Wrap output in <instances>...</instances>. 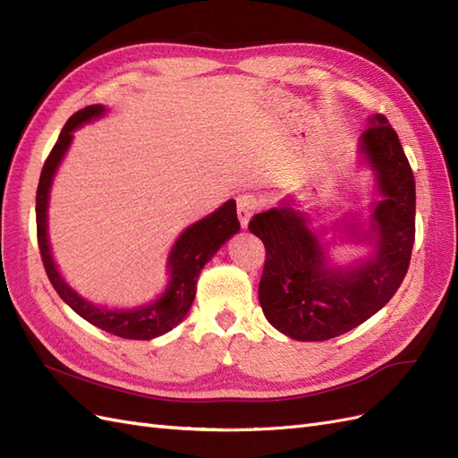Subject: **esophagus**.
Masks as SVG:
<instances>
[{
  "label": "esophagus",
  "instance_id": "esophagus-1",
  "mask_svg": "<svg viewBox=\"0 0 458 458\" xmlns=\"http://www.w3.org/2000/svg\"><path fill=\"white\" fill-rule=\"evenodd\" d=\"M259 207H260V201L257 199V195H253V193L238 195V216H240V222L243 228L250 225V218L255 215Z\"/></svg>",
  "mask_w": 458,
  "mask_h": 458
}]
</instances>
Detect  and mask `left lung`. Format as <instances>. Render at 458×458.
Here are the masks:
<instances>
[{
    "mask_svg": "<svg viewBox=\"0 0 458 458\" xmlns=\"http://www.w3.org/2000/svg\"><path fill=\"white\" fill-rule=\"evenodd\" d=\"M360 149L384 195L372 215L377 253L351 272H330L320 243L292 207L270 208L250 220L267 259L259 301L267 320L299 342L337 337L376 315L403 284L414 245V174L399 136L384 114L370 119Z\"/></svg>",
    "mask_w": 458,
    "mask_h": 458,
    "instance_id": "1",
    "label": "left lung"
}]
</instances>
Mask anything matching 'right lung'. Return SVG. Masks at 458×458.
Here are the masks:
<instances>
[{
    "instance_id": "add662e5",
    "label": "right lung",
    "mask_w": 458,
    "mask_h": 458,
    "mask_svg": "<svg viewBox=\"0 0 458 458\" xmlns=\"http://www.w3.org/2000/svg\"><path fill=\"white\" fill-rule=\"evenodd\" d=\"M103 111H106L103 106H88L74 113L67 121V124L63 126L59 140L47 155L40 174V184H38L36 191L38 247H40V257L51 285L55 287L59 297L76 312V315H81L89 324H94L98 328L106 330L113 335H119L124 339H153L157 335L166 334L168 330H173L174 326L180 324L182 318L188 315L195 297V282H198L201 268L208 263V259L218 251V247L240 230L236 201H226L220 208H216L213 215L195 222V225H191L178 238L171 251V259H168L171 284H168L163 297L157 299L155 303L134 310H107L98 309L84 301L81 295H76L71 287L64 284V280L59 276V272L55 268L54 259H51L47 243V198L51 180H54V174L64 151L71 146L72 130L76 126H81L82 123L96 119V116L103 114Z\"/></svg>"
}]
</instances>
